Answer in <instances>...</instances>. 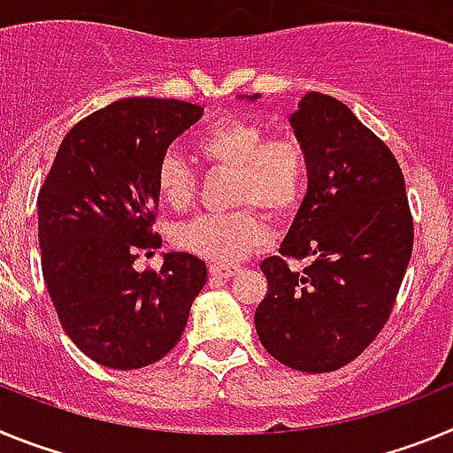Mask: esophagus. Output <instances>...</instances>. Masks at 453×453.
<instances>
[{
    "instance_id": "1",
    "label": "esophagus",
    "mask_w": 453,
    "mask_h": 453,
    "mask_svg": "<svg viewBox=\"0 0 453 453\" xmlns=\"http://www.w3.org/2000/svg\"><path fill=\"white\" fill-rule=\"evenodd\" d=\"M211 270V276H215V279H229V276L238 274L240 267L238 265H222V263H213V265L208 267Z\"/></svg>"
}]
</instances>
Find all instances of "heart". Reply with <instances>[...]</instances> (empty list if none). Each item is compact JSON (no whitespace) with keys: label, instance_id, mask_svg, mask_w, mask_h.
I'll use <instances>...</instances> for the list:
<instances>
[{"label":"heart","instance_id":"heart-1","mask_svg":"<svg viewBox=\"0 0 453 453\" xmlns=\"http://www.w3.org/2000/svg\"><path fill=\"white\" fill-rule=\"evenodd\" d=\"M199 154L208 163L234 170L229 199L235 211L203 213L179 224L174 242L183 251L213 263H235L265 242L267 224L256 208L286 218L299 206L306 188V154L297 140L270 138L263 124L222 118L199 135ZM156 186L170 206L192 199L195 174L177 151H165L156 167Z\"/></svg>","mask_w":453,"mask_h":453}]
</instances>
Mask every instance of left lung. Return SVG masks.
I'll return each instance as SVG.
<instances>
[{
  "instance_id": "1",
  "label": "left lung",
  "mask_w": 453,
  "mask_h": 453,
  "mask_svg": "<svg viewBox=\"0 0 453 453\" xmlns=\"http://www.w3.org/2000/svg\"><path fill=\"white\" fill-rule=\"evenodd\" d=\"M290 124L308 190L281 256L261 263L267 295L254 322L276 361L319 374L351 363L381 334L411 261L413 218L397 158L345 104L306 92ZM288 257L311 263L290 271Z\"/></svg>"
}]
</instances>
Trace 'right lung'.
I'll return each mask as SVG.
<instances>
[{
	"instance_id": "add662e5",
	"label": "right lung",
	"mask_w": 453,
	"mask_h": 453,
	"mask_svg": "<svg viewBox=\"0 0 453 453\" xmlns=\"http://www.w3.org/2000/svg\"><path fill=\"white\" fill-rule=\"evenodd\" d=\"M202 115L179 99L108 104L72 127L40 188L47 290L63 331L104 367L138 370L170 354L208 279L186 251L163 254L156 272L134 267L140 251L161 247L156 167Z\"/></svg>"
}]
</instances>
